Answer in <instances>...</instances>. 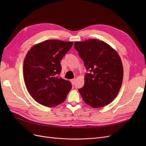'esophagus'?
<instances>
[{
  "label": "esophagus",
  "mask_w": 146,
  "mask_h": 146,
  "mask_svg": "<svg viewBox=\"0 0 146 146\" xmlns=\"http://www.w3.org/2000/svg\"><path fill=\"white\" fill-rule=\"evenodd\" d=\"M71 83H72V85H74L75 83H76V79H75V78L72 79V80H71Z\"/></svg>",
  "instance_id": "34e87169"
}]
</instances>
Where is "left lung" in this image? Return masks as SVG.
<instances>
[{"label":"left lung","mask_w":146,"mask_h":146,"mask_svg":"<svg viewBox=\"0 0 146 146\" xmlns=\"http://www.w3.org/2000/svg\"><path fill=\"white\" fill-rule=\"evenodd\" d=\"M74 46L88 72L85 75L84 86L78 89L83 100L95 108L110 104L122 83L120 56L108 44L96 39L75 42Z\"/></svg>","instance_id":"obj_1"}]
</instances>
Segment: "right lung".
<instances>
[{
  "label": "right lung",
  "mask_w": 146,
  "mask_h": 146,
  "mask_svg": "<svg viewBox=\"0 0 146 146\" xmlns=\"http://www.w3.org/2000/svg\"><path fill=\"white\" fill-rule=\"evenodd\" d=\"M72 45V42L46 40L27 52L23 66L24 81L30 94L38 103L52 107L66 99L72 85L60 77V61Z\"/></svg>",
  "instance_id": "1"
}]
</instances>
